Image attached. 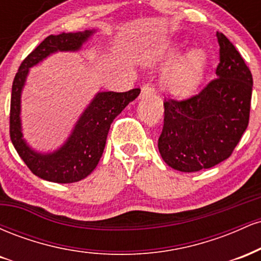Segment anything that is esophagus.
Returning a JSON list of instances; mask_svg holds the SVG:
<instances>
[{
	"mask_svg": "<svg viewBox=\"0 0 261 261\" xmlns=\"http://www.w3.org/2000/svg\"><path fill=\"white\" fill-rule=\"evenodd\" d=\"M154 93V88L151 83H146V85L142 86V89H141V94L142 97H147V95H152Z\"/></svg>",
	"mask_w": 261,
	"mask_h": 261,
	"instance_id": "obj_1",
	"label": "esophagus"
}]
</instances>
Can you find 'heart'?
I'll return each mask as SVG.
<instances>
[{
    "label": "heart",
    "mask_w": 261,
    "mask_h": 261,
    "mask_svg": "<svg viewBox=\"0 0 261 261\" xmlns=\"http://www.w3.org/2000/svg\"><path fill=\"white\" fill-rule=\"evenodd\" d=\"M206 64L205 54L201 50H193L169 68L164 76V85L174 94H190L199 86Z\"/></svg>",
    "instance_id": "1"
}]
</instances>
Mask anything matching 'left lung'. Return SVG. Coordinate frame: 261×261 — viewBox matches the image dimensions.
Masks as SVG:
<instances>
[{"label": "left lung", "mask_w": 261, "mask_h": 261, "mask_svg": "<svg viewBox=\"0 0 261 261\" xmlns=\"http://www.w3.org/2000/svg\"><path fill=\"white\" fill-rule=\"evenodd\" d=\"M216 35V79L187 99H164L158 149L163 161L180 172L208 169L227 160L249 124L253 76L226 35Z\"/></svg>", "instance_id": "1"}]
</instances>
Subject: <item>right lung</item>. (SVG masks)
I'll use <instances>...</instances> for the list:
<instances>
[{
	"label": "right lung",
	"mask_w": 261,
	"mask_h": 261,
	"mask_svg": "<svg viewBox=\"0 0 261 261\" xmlns=\"http://www.w3.org/2000/svg\"><path fill=\"white\" fill-rule=\"evenodd\" d=\"M94 31L49 35L23 60L13 80L10 112V136L19 157L33 174L53 182H74L85 179L97 167L110 124L125 107L139 97L141 89L127 92H100L81 115L65 145L53 153H38L23 140L20 127V93L29 68L56 51H76Z\"/></svg>",
	"instance_id": "obj_1"
}]
</instances>
